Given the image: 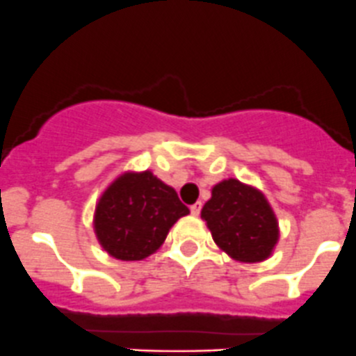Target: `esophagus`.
I'll return each instance as SVG.
<instances>
[{
  "label": "esophagus",
  "instance_id": "obj_1",
  "mask_svg": "<svg viewBox=\"0 0 356 356\" xmlns=\"http://www.w3.org/2000/svg\"><path fill=\"white\" fill-rule=\"evenodd\" d=\"M202 212V202H196L195 205H191V213L193 216H200Z\"/></svg>",
  "mask_w": 356,
  "mask_h": 356
}]
</instances>
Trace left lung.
Listing matches in <instances>:
<instances>
[{
  "mask_svg": "<svg viewBox=\"0 0 356 356\" xmlns=\"http://www.w3.org/2000/svg\"><path fill=\"white\" fill-rule=\"evenodd\" d=\"M202 219L217 247L240 262L270 259L280 238L278 219L264 193L238 179H224L213 186Z\"/></svg>",
  "mask_w": 356,
  "mask_h": 356,
  "instance_id": "left-lung-1",
  "label": "left lung"
}]
</instances>
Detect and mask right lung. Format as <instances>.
<instances>
[{
	"label": "right lung",
	"mask_w": 356,
	"mask_h": 356,
	"mask_svg": "<svg viewBox=\"0 0 356 356\" xmlns=\"http://www.w3.org/2000/svg\"><path fill=\"white\" fill-rule=\"evenodd\" d=\"M189 209L174 188L151 170L120 174L99 198L94 231L101 247L120 261H143L163 245Z\"/></svg>",
	"instance_id": "1"
}]
</instances>
